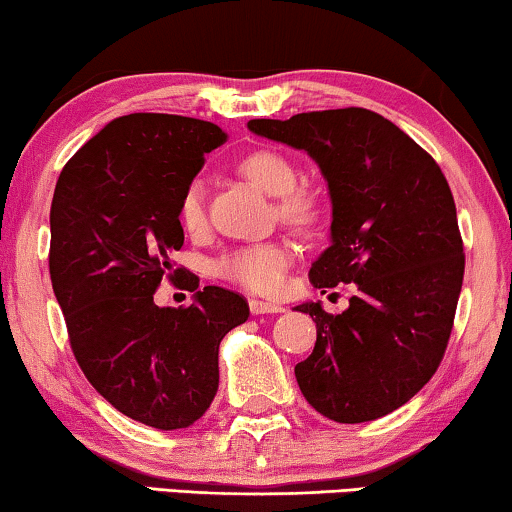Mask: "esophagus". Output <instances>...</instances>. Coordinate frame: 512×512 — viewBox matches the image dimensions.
Segmentation results:
<instances>
[{
  "label": "esophagus",
  "instance_id": "esophagus-1",
  "mask_svg": "<svg viewBox=\"0 0 512 512\" xmlns=\"http://www.w3.org/2000/svg\"><path fill=\"white\" fill-rule=\"evenodd\" d=\"M249 310H251V314H277V312H284V307L275 305V303H265V300L251 298Z\"/></svg>",
  "mask_w": 512,
  "mask_h": 512
}]
</instances>
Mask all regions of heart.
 I'll return each instance as SVG.
<instances>
[{
    "label": "heart",
    "mask_w": 512,
    "mask_h": 512,
    "mask_svg": "<svg viewBox=\"0 0 512 512\" xmlns=\"http://www.w3.org/2000/svg\"><path fill=\"white\" fill-rule=\"evenodd\" d=\"M240 172L244 177L261 186L265 193L279 195L277 212L286 223L296 228H310L319 221V200L305 188H296L298 170L284 153L272 149L251 151L240 160ZM177 216L181 228L188 235H198L207 226L205 191L198 179L188 181L181 191ZM293 263V249L289 242L272 240L258 244H242L228 249L219 256L214 270L226 282L240 286L244 291L258 296H272L282 289L286 272Z\"/></svg>",
    "instance_id": "heart-1"
}]
</instances>
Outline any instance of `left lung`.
I'll return each mask as SVG.
<instances>
[{"label":"left lung","instance_id":"1","mask_svg":"<svg viewBox=\"0 0 512 512\" xmlns=\"http://www.w3.org/2000/svg\"><path fill=\"white\" fill-rule=\"evenodd\" d=\"M249 128L317 160L333 200V242L310 282L356 284L342 314L296 307L317 321L298 387L333 422L389 415L431 380L450 342L466 268L450 184L431 153L370 109L254 118Z\"/></svg>","mask_w":512,"mask_h":512}]
</instances>
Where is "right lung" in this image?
Returning a JSON list of instances; mask_svg holds the SVG:
<instances>
[{"label":"right lung","instance_id":"obj_1","mask_svg":"<svg viewBox=\"0 0 512 512\" xmlns=\"http://www.w3.org/2000/svg\"><path fill=\"white\" fill-rule=\"evenodd\" d=\"M226 139L200 118L121 116L67 160L55 184L48 270L74 359L97 394L153 429H186L205 415L223 335L249 317L247 298L221 286L198 291L193 272L181 279L195 291L191 305L153 303L184 244L181 191Z\"/></svg>","mask_w":512,"mask_h":512}]
</instances>
